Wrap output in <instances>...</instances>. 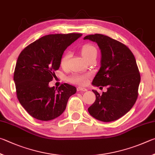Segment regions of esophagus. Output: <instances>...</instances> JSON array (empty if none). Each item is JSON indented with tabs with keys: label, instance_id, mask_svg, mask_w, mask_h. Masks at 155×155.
<instances>
[{
	"label": "esophagus",
	"instance_id": "34e87169",
	"mask_svg": "<svg viewBox=\"0 0 155 155\" xmlns=\"http://www.w3.org/2000/svg\"><path fill=\"white\" fill-rule=\"evenodd\" d=\"M77 90L78 91H87V89H86V88H83V87H78L77 88Z\"/></svg>",
	"mask_w": 155,
	"mask_h": 155
}]
</instances>
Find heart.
<instances>
[{
	"label": "heart",
	"instance_id": "obj_1",
	"mask_svg": "<svg viewBox=\"0 0 155 155\" xmlns=\"http://www.w3.org/2000/svg\"><path fill=\"white\" fill-rule=\"evenodd\" d=\"M81 53L82 56L86 61H88L89 58L92 57H97V50L96 48L93 45L87 43V44L84 45L82 48H81ZM71 54L69 51L65 52L63 55L62 56L60 61V64L61 66L65 69L67 68L68 65V62L70 58ZM88 78V75H79V74H73L68 78V80L70 82L74 84H84L87 81Z\"/></svg>",
	"mask_w": 155,
	"mask_h": 155
}]
</instances>
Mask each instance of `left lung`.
I'll list each match as a JSON object with an SVG mask.
<instances>
[{"mask_svg":"<svg viewBox=\"0 0 155 155\" xmlns=\"http://www.w3.org/2000/svg\"><path fill=\"white\" fill-rule=\"evenodd\" d=\"M84 39L96 42L101 51V67L93 81L96 86H107V91L96 95L88 112L94 118L111 122L121 118L134 106L138 97L140 74L132 51L117 40L101 34Z\"/></svg>","mask_w":155,"mask_h":155,"instance_id":"obj_1","label":"left lung"}]
</instances>
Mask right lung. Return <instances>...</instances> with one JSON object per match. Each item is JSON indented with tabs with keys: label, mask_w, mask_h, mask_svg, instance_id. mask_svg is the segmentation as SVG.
<instances>
[{
	"label": "right lung",
	"mask_w": 155,
	"mask_h": 155,
	"mask_svg": "<svg viewBox=\"0 0 155 155\" xmlns=\"http://www.w3.org/2000/svg\"><path fill=\"white\" fill-rule=\"evenodd\" d=\"M82 35H45L21 51L13 80L18 101L33 118L48 121L58 117L66 108L69 97L76 93V88L69 84H62L55 89L49 86V82L56 76L64 51Z\"/></svg>",
	"instance_id": "obj_1"
}]
</instances>
